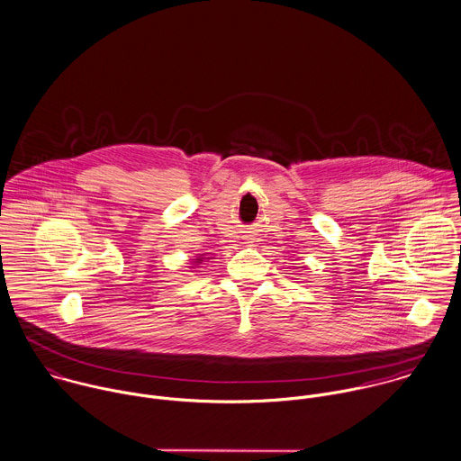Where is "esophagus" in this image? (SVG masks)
Wrapping results in <instances>:
<instances>
[{
	"label": "esophagus",
	"instance_id": "esophagus-1",
	"mask_svg": "<svg viewBox=\"0 0 461 461\" xmlns=\"http://www.w3.org/2000/svg\"><path fill=\"white\" fill-rule=\"evenodd\" d=\"M248 240H253V239H251V235H248Z\"/></svg>",
	"mask_w": 461,
	"mask_h": 461
}]
</instances>
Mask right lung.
<instances>
[{"instance_id": "right-lung-1", "label": "right lung", "mask_w": 461, "mask_h": 461, "mask_svg": "<svg viewBox=\"0 0 461 461\" xmlns=\"http://www.w3.org/2000/svg\"><path fill=\"white\" fill-rule=\"evenodd\" d=\"M203 262V258L201 257H197V264H201Z\"/></svg>"}]
</instances>
